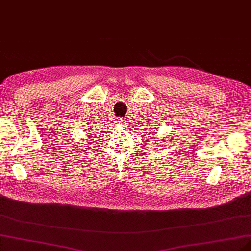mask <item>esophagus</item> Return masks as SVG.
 Here are the masks:
<instances>
[{"mask_svg":"<svg viewBox=\"0 0 251 251\" xmlns=\"http://www.w3.org/2000/svg\"><path fill=\"white\" fill-rule=\"evenodd\" d=\"M117 122H118V124H119V125H121V126H124V125L126 124L125 120H124V119H122V118H120V119L117 121Z\"/></svg>","mask_w":251,"mask_h":251,"instance_id":"esophagus-1","label":"esophagus"}]
</instances>
